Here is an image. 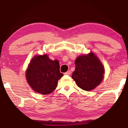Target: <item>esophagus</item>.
<instances>
[{
	"instance_id": "obj_1",
	"label": "esophagus",
	"mask_w": 128,
	"mask_h": 128,
	"mask_svg": "<svg viewBox=\"0 0 128 128\" xmlns=\"http://www.w3.org/2000/svg\"><path fill=\"white\" fill-rule=\"evenodd\" d=\"M71 71H70V70H68V71H66V72L64 73V74L65 75H71Z\"/></svg>"
}]
</instances>
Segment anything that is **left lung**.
Listing matches in <instances>:
<instances>
[{
    "instance_id": "8db88e82",
    "label": "left lung",
    "mask_w": 128,
    "mask_h": 128,
    "mask_svg": "<svg viewBox=\"0 0 128 128\" xmlns=\"http://www.w3.org/2000/svg\"><path fill=\"white\" fill-rule=\"evenodd\" d=\"M72 78L78 87L86 91L94 89L103 79L104 66L93 53L77 57Z\"/></svg>"
}]
</instances>
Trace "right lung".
Listing matches in <instances>:
<instances>
[{"label":"right lung","instance_id":"add662e5","mask_svg":"<svg viewBox=\"0 0 128 128\" xmlns=\"http://www.w3.org/2000/svg\"><path fill=\"white\" fill-rule=\"evenodd\" d=\"M62 76L58 61L50 60L47 54L34 57L26 71L29 84L35 92L42 94L53 92Z\"/></svg>","mask_w":128,"mask_h":128}]
</instances>
